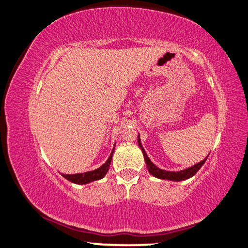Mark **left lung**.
I'll return each instance as SVG.
<instances>
[{"instance_id": "1", "label": "left lung", "mask_w": 248, "mask_h": 248, "mask_svg": "<svg viewBox=\"0 0 248 248\" xmlns=\"http://www.w3.org/2000/svg\"><path fill=\"white\" fill-rule=\"evenodd\" d=\"M139 145L140 146V149H142V152L144 155V160H145V162H146V167H147V169H149L150 173H151L153 176H155L158 178H162V180L183 181V180H186V178H190L191 176H193V175L196 174L200 168H202V166L205 164V161L207 160V158H208V156H207V158L203 159L202 161L198 162V164L192 166V167L184 169V170H181V171H166V170H162V169H160V168H158L155 165L152 164L151 160L149 159V156L146 155L145 151L143 150V146L140 145V139H139Z\"/></svg>"}]
</instances>
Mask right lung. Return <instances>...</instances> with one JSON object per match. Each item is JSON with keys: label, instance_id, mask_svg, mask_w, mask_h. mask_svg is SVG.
I'll list each match as a JSON object with an SVG mask.
<instances>
[{"label": "right lung", "instance_id": "right-lung-1", "mask_svg": "<svg viewBox=\"0 0 248 248\" xmlns=\"http://www.w3.org/2000/svg\"><path fill=\"white\" fill-rule=\"evenodd\" d=\"M113 151H112V155H113ZM112 155H109L108 161H106L105 164L102 166V167L96 169V170L87 171V173H82V174H73V175L62 174V176H64L66 180H68L70 182H73V183H75V184H86V183H89V182L101 180V178L104 177L105 174L108 173V170L109 168V164H111V160H112Z\"/></svg>", "mask_w": 248, "mask_h": 248}]
</instances>
